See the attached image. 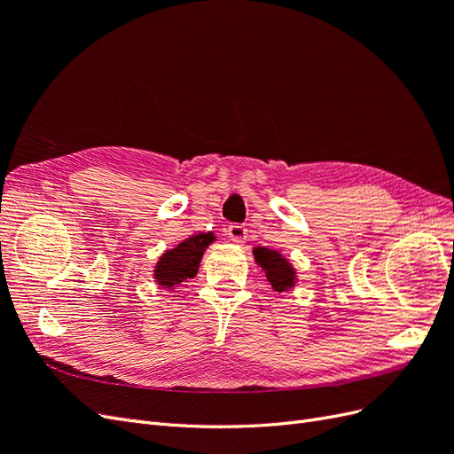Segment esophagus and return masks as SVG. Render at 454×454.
Returning <instances> with one entry per match:
<instances>
[{"mask_svg":"<svg viewBox=\"0 0 454 454\" xmlns=\"http://www.w3.org/2000/svg\"><path fill=\"white\" fill-rule=\"evenodd\" d=\"M227 235L232 242L240 246V244L246 242V235H248V231H246L244 225H231L229 231H227Z\"/></svg>","mask_w":454,"mask_h":454,"instance_id":"esophagus-1","label":"esophagus"}]
</instances>
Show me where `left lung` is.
<instances>
[{
	"mask_svg": "<svg viewBox=\"0 0 454 454\" xmlns=\"http://www.w3.org/2000/svg\"><path fill=\"white\" fill-rule=\"evenodd\" d=\"M255 265L265 274L269 286L277 294L292 292L299 282V274L294 263L280 250L267 248V246H255L252 250Z\"/></svg>",
	"mask_w": 454,
	"mask_h": 454,
	"instance_id": "1",
	"label": "left lung"
}]
</instances>
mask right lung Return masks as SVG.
<instances>
[{"mask_svg":"<svg viewBox=\"0 0 454 454\" xmlns=\"http://www.w3.org/2000/svg\"><path fill=\"white\" fill-rule=\"evenodd\" d=\"M217 237L214 232H193V235L176 244L174 248L164 250L153 267V282L167 290L174 292L182 282L195 278L200 269V261L208 246L214 244Z\"/></svg>","mask_w":454,"mask_h":454,"instance_id":"add662e5","label":"right lung"}]
</instances>
